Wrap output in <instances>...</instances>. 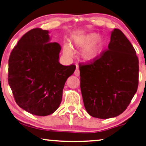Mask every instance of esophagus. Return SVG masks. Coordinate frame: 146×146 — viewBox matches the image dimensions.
I'll list each match as a JSON object with an SVG mask.
<instances>
[{
  "label": "esophagus",
  "mask_w": 146,
  "mask_h": 146,
  "mask_svg": "<svg viewBox=\"0 0 146 146\" xmlns=\"http://www.w3.org/2000/svg\"><path fill=\"white\" fill-rule=\"evenodd\" d=\"M74 74H75L76 76H77V77H78V76H79L80 71H79V68H78V67L76 68V69L75 70V72H74Z\"/></svg>",
  "instance_id": "obj_1"
}]
</instances>
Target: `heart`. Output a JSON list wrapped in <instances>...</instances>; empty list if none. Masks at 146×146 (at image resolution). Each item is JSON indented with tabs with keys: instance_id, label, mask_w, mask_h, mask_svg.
Instances as JSON below:
<instances>
[{
	"instance_id": "1",
	"label": "heart",
	"mask_w": 146,
	"mask_h": 146,
	"mask_svg": "<svg viewBox=\"0 0 146 146\" xmlns=\"http://www.w3.org/2000/svg\"><path fill=\"white\" fill-rule=\"evenodd\" d=\"M105 40L103 37L92 33L76 37L73 40L72 46L75 48L83 49L80 53L81 58L86 61H92L101 52ZM63 50L67 56L71 57L72 55V49L69 44L63 45Z\"/></svg>"
}]
</instances>
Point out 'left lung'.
I'll return each mask as SVG.
<instances>
[{
  "label": "left lung",
  "mask_w": 146,
  "mask_h": 146,
  "mask_svg": "<svg viewBox=\"0 0 146 146\" xmlns=\"http://www.w3.org/2000/svg\"><path fill=\"white\" fill-rule=\"evenodd\" d=\"M84 106L89 115L106 119L122 114L138 86L139 61L122 32L114 29L108 50L93 61L79 64Z\"/></svg>",
  "instance_id": "obj_1"
}]
</instances>
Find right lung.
<instances>
[{"instance_id":"1","label":"right lung","mask_w":146,"mask_h":146,"mask_svg":"<svg viewBox=\"0 0 146 146\" xmlns=\"http://www.w3.org/2000/svg\"><path fill=\"white\" fill-rule=\"evenodd\" d=\"M48 30L34 28L14 46L9 59L8 81L18 106L36 116H48L60 105L67 78L76 66L59 63L61 47L50 42Z\"/></svg>"}]
</instances>
